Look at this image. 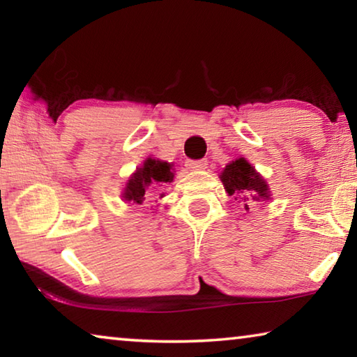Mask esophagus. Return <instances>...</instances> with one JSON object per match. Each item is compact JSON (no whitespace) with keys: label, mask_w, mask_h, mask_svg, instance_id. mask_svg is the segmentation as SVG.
<instances>
[{"label":"esophagus","mask_w":357,"mask_h":357,"mask_svg":"<svg viewBox=\"0 0 357 357\" xmlns=\"http://www.w3.org/2000/svg\"><path fill=\"white\" fill-rule=\"evenodd\" d=\"M185 165H187V168H189V170H204V168L208 167V160L206 159L189 160Z\"/></svg>","instance_id":"1"}]
</instances>
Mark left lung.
Returning a JSON list of instances; mask_svg holds the SVG:
<instances>
[{
    "label": "left lung",
    "mask_w": 357,
    "mask_h": 357,
    "mask_svg": "<svg viewBox=\"0 0 357 357\" xmlns=\"http://www.w3.org/2000/svg\"><path fill=\"white\" fill-rule=\"evenodd\" d=\"M220 181L228 195H234V200L249 202L252 197L255 202H266L271 198L268 183L244 157L229 162L220 173ZM245 209H249V204H245Z\"/></svg>",
    "instance_id": "1"
}]
</instances>
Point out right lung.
<instances>
[{"label": "right lung", "mask_w": 357, "mask_h": 357, "mask_svg": "<svg viewBox=\"0 0 357 357\" xmlns=\"http://www.w3.org/2000/svg\"><path fill=\"white\" fill-rule=\"evenodd\" d=\"M172 167L173 165L168 164V162L159 159L155 160L148 157L143 162V165L137 168V172L129 178L123 192V200L142 204L144 202V197H146L144 192H146L149 185H153L154 189L155 187H160L162 189L165 184L172 183L174 178ZM162 197H165V192H160V198Z\"/></svg>", "instance_id": "1"}]
</instances>
